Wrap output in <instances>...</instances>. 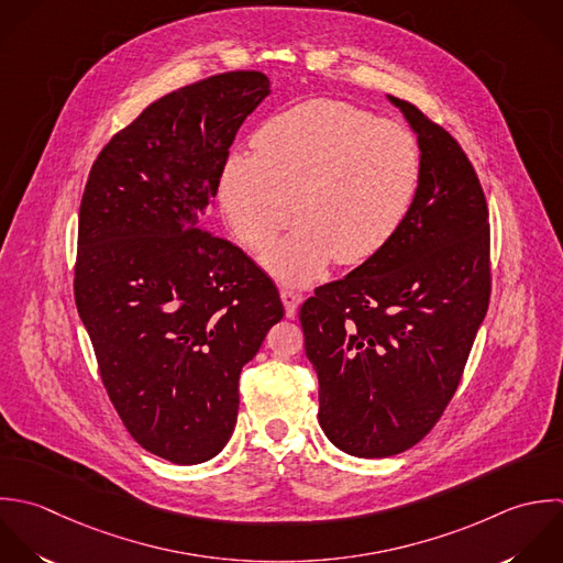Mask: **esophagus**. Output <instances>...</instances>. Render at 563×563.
<instances>
[{
	"label": "esophagus",
	"mask_w": 563,
	"mask_h": 563,
	"mask_svg": "<svg viewBox=\"0 0 563 563\" xmlns=\"http://www.w3.org/2000/svg\"><path fill=\"white\" fill-rule=\"evenodd\" d=\"M280 298H283L287 318H294L298 313V307L302 305V296L298 291H291V289H280Z\"/></svg>",
	"instance_id": "esophagus-1"
}]
</instances>
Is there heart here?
Masks as SVG:
<instances>
[{
    "label": "heart",
    "mask_w": 563,
    "mask_h": 563,
    "mask_svg": "<svg viewBox=\"0 0 563 563\" xmlns=\"http://www.w3.org/2000/svg\"><path fill=\"white\" fill-rule=\"evenodd\" d=\"M421 177L415 135L338 100H307L272 115L254 153H230L219 170V206L241 243L267 247L263 267L289 285L318 280L333 258L362 265L406 223Z\"/></svg>",
    "instance_id": "1"
}]
</instances>
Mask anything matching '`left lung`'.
Returning <instances> with one entry per match:
<instances>
[{"label":"left lung","mask_w":563,"mask_h":563,"mask_svg":"<svg viewBox=\"0 0 563 563\" xmlns=\"http://www.w3.org/2000/svg\"><path fill=\"white\" fill-rule=\"evenodd\" d=\"M388 100L421 155L410 214L384 252L300 307L320 428L357 459L401 454L434 428L492 294L489 212L474 166L415 104Z\"/></svg>","instance_id":"left-lung-1"}]
</instances>
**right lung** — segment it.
Instances as JSON below:
<instances>
[{"label":"right lung","mask_w":563,"mask_h":563,"mask_svg":"<svg viewBox=\"0 0 563 563\" xmlns=\"http://www.w3.org/2000/svg\"><path fill=\"white\" fill-rule=\"evenodd\" d=\"M269 93L261 71L166 93L111 137L82 192L78 316L124 428L175 465L225 448L241 368L285 316L276 285L210 221L228 148Z\"/></svg>","instance_id":"add662e5"}]
</instances>
